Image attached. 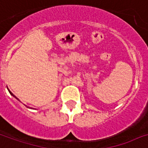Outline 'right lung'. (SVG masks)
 <instances>
[{
	"instance_id": "right-lung-1",
	"label": "right lung",
	"mask_w": 148,
	"mask_h": 148,
	"mask_svg": "<svg viewBox=\"0 0 148 148\" xmlns=\"http://www.w3.org/2000/svg\"><path fill=\"white\" fill-rule=\"evenodd\" d=\"M8 91H9V92H10V93H11V95H12V96H13V97H14V98H16V99H18V98H17V97H15V96H14V94H13V93H12V92H11V91H10V90H8ZM18 100H19V99H18Z\"/></svg>"
}]
</instances>
